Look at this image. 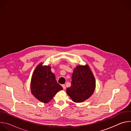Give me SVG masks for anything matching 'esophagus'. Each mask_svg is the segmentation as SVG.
Wrapping results in <instances>:
<instances>
[{
  "label": "esophagus",
  "mask_w": 131,
  "mask_h": 131,
  "mask_svg": "<svg viewBox=\"0 0 131 131\" xmlns=\"http://www.w3.org/2000/svg\"><path fill=\"white\" fill-rule=\"evenodd\" d=\"M62 87H63V88L64 90H65V89H66V86H65V84H63V85H62Z\"/></svg>",
  "instance_id": "34e87169"
}]
</instances>
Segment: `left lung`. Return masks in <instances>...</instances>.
<instances>
[{"label": "left lung", "instance_id": "1", "mask_svg": "<svg viewBox=\"0 0 131 131\" xmlns=\"http://www.w3.org/2000/svg\"><path fill=\"white\" fill-rule=\"evenodd\" d=\"M95 86V79L89 66L78 65L73 69L71 86L66 93L73 102L81 103L92 96Z\"/></svg>", "mask_w": 131, "mask_h": 131}]
</instances>
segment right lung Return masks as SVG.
<instances>
[{
	"label": "right lung",
	"mask_w": 131,
	"mask_h": 131,
	"mask_svg": "<svg viewBox=\"0 0 131 131\" xmlns=\"http://www.w3.org/2000/svg\"><path fill=\"white\" fill-rule=\"evenodd\" d=\"M63 88L56 80L50 65L40 63L34 70L30 82L31 94L42 103H48Z\"/></svg>",
	"instance_id": "obj_1"
}]
</instances>
